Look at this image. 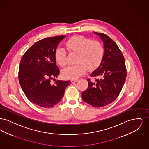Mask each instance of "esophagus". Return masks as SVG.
Wrapping results in <instances>:
<instances>
[{"mask_svg": "<svg viewBox=\"0 0 149 149\" xmlns=\"http://www.w3.org/2000/svg\"><path fill=\"white\" fill-rule=\"evenodd\" d=\"M78 81V79H71V81L72 83H76Z\"/></svg>", "mask_w": 149, "mask_h": 149, "instance_id": "esophagus-1", "label": "esophagus"}]
</instances>
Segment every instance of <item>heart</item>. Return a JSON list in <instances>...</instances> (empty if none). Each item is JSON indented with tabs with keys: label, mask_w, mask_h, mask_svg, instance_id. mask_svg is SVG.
Instances as JSON below:
<instances>
[{
	"label": "heart",
	"mask_w": 149,
	"mask_h": 149,
	"mask_svg": "<svg viewBox=\"0 0 149 149\" xmlns=\"http://www.w3.org/2000/svg\"><path fill=\"white\" fill-rule=\"evenodd\" d=\"M66 46L70 52L77 53V64L70 65L62 71L66 79H77L85 74L88 68L91 70L97 68L101 63L104 54L102 43L84 36H74L67 40ZM66 51L61 46L55 51V59L61 66L66 64Z\"/></svg>",
	"instance_id": "1"
}]
</instances>
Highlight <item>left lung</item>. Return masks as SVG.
Returning <instances> with one entry per match:
<instances>
[{"instance_id":"obj_1","label":"left lung","mask_w":149,"mask_h":149,"mask_svg":"<svg viewBox=\"0 0 149 149\" xmlns=\"http://www.w3.org/2000/svg\"><path fill=\"white\" fill-rule=\"evenodd\" d=\"M103 42L104 54L98 68L91 73L95 81L88 79V87L83 92V100L94 107L105 106L119 95L126 78L125 58L117 44L109 36L94 32Z\"/></svg>"}]
</instances>
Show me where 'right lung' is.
<instances>
[{
    "label": "right lung",
    "mask_w": 149,
    "mask_h": 149,
    "mask_svg": "<svg viewBox=\"0 0 149 149\" xmlns=\"http://www.w3.org/2000/svg\"><path fill=\"white\" fill-rule=\"evenodd\" d=\"M66 36H58L41 40L33 45L21 60L18 79L26 97L33 103L43 108L56 105L64 96L66 87L71 81L57 80L52 85L51 80L59 75L55 51Z\"/></svg>",
    "instance_id": "right-lung-1"
}]
</instances>
